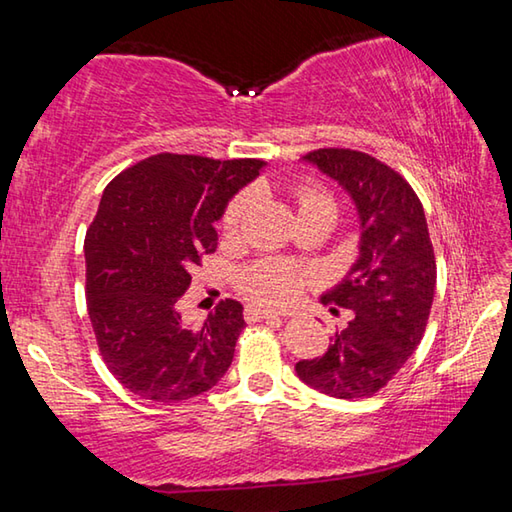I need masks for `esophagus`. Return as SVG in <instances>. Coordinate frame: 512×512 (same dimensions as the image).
Here are the masks:
<instances>
[{"instance_id":"obj_1","label":"esophagus","mask_w":512,"mask_h":512,"mask_svg":"<svg viewBox=\"0 0 512 512\" xmlns=\"http://www.w3.org/2000/svg\"><path fill=\"white\" fill-rule=\"evenodd\" d=\"M246 320H250V323H257V320H268V318H280L275 314V311H268V309H262V307H255V305H248L246 311H244Z\"/></svg>"}]
</instances>
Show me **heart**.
I'll return each mask as SVG.
<instances>
[{
	"label": "heart",
	"mask_w": 512,
	"mask_h": 512,
	"mask_svg": "<svg viewBox=\"0 0 512 512\" xmlns=\"http://www.w3.org/2000/svg\"><path fill=\"white\" fill-rule=\"evenodd\" d=\"M300 216L307 214H332L336 216L334 196L314 178H302L293 189ZM253 205V192L244 189L230 198L221 216V228L225 232H235L244 223L246 214ZM314 275L298 264L287 259H257V262L244 266L237 275V287L248 300L262 307H287L305 291Z\"/></svg>",
	"instance_id": "obj_1"
}]
</instances>
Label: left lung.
Segmentation results:
<instances>
[{
	"label": "left lung",
	"instance_id": "1",
	"mask_svg": "<svg viewBox=\"0 0 512 512\" xmlns=\"http://www.w3.org/2000/svg\"><path fill=\"white\" fill-rule=\"evenodd\" d=\"M305 158L339 180L361 216V257L323 296L352 318L316 359L296 363L316 391L357 400L391 381L422 341L436 291V255L418 194L386 162L354 149H316ZM336 311V309H332Z\"/></svg>",
	"mask_w": 512,
	"mask_h": 512
}]
</instances>
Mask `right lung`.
<instances>
[{
    "label": "right lung",
    "instance_id": "1",
    "mask_svg": "<svg viewBox=\"0 0 512 512\" xmlns=\"http://www.w3.org/2000/svg\"><path fill=\"white\" fill-rule=\"evenodd\" d=\"M264 160L158 153L103 189L85 235V293L97 345L121 386L153 402H183L219 381L235 357L244 307L225 298L187 327L178 300L192 266L219 244L214 221Z\"/></svg>",
    "mask_w": 512,
    "mask_h": 512
}]
</instances>
